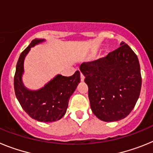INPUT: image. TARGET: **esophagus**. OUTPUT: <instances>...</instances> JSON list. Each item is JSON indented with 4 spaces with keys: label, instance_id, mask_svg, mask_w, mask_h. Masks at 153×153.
<instances>
[{
    "label": "esophagus",
    "instance_id": "1",
    "mask_svg": "<svg viewBox=\"0 0 153 153\" xmlns=\"http://www.w3.org/2000/svg\"><path fill=\"white\" fill-rule=\"evenodd\" d=\"M80 79H81V81H82V82H83V81H84L85 76H83V74H82V73H80Z\"/></svg>",
    "mask_w": 153,
    "mask_h": 153
}]
</instances>
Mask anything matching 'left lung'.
Listing matches in <instances>:
<instances>
[{
	"label": "left lung",
	"mask_w": 153,
	"mask_h": 153,
	"mask_svg": "<svg viewBox=\"0 0 153 153\" xmlns=\"http://www.w3.org/2000/svg\"><path fill=\"white\" fill-rule=\"evenodd\" d=\"M88 86L90 107L104 122H114L130 113L140 94L142 77L137 56L124 42L100 58L80 65Z\"/></svg>",
	"instance_id": "8db88e82"
}]
</instances>
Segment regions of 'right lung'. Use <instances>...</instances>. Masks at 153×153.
Listing matches in <instances>:
<instances>
[{"label":"right lung","mask_w":153,"mask_h":153,"mask_svg":"<svg viewBox=\"0 0 153 153\" xmlns=\"http://www.w3.org/2000/svg\"><path fill=\"white\" fill-rule=\"evenodd\" d=\"M44 41V39L33 40L21 53L16 67L13 85L16 97L24 111L37 121L51 123L60 120L65 115L69 100L80 82V74L77 70L71 76L57 74L39 90L27 88L22 80L24 59L31 47Z\"/></svg>","instance_id":"right-lung-1"}]
</instances>
